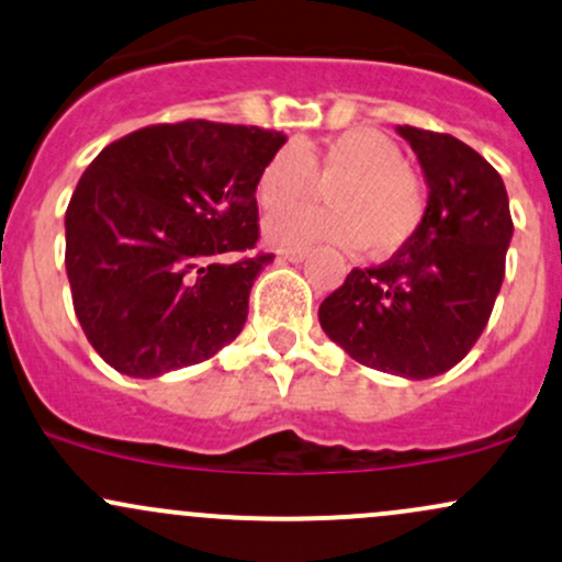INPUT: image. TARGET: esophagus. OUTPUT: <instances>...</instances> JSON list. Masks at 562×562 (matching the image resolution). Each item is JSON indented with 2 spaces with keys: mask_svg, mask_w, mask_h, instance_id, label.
<instances>
[{
  "mask_svg": "<svg viewBox=\"0 0 562 562\" xmlns=\"http://www.w3.org/2000/svg\"><path fill=\"white\" fill-rule=\"evenodd\" d=\"M306 248H288V250H280V258L282 261H291V263H301L306 258Z\"/></svg>",
  "mask_w": 562,
  "mask_h": 562,
  "instance_id": "1",
  "label": "esophagus"
}]
</instances>
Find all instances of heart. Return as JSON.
<instances>
[{"label":"heart","instance_id":"b5f03b06","mask_svg":"<svg viewBox=\"0 0 562 562\" xmlns=\"http://www.w3.org/2000/svg\"><path fill=\"white\" fill-rule=\"evenodd\" d=\"M317 186L328 188L330 209L280 214L305 201ZM256 202L267 221L271 245L330 243L379 256L411 243L427 213L422 181L405 165V151L375 127H349L317 149L282 146L256 178Z\"/></svg>","mask_w":562,"mask_h":562}]
</instances>
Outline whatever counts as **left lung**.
I'll list each match as a JSON object with an SVG mask.
<instances>
[{"label":"left lung","mask_w":562,"mask_h":562,"mask_svg":"<svg viewBox=\"0 0 562 562\" xmlns=\"http://www.w3.org/2000/svg\"><path fill=\"white\" fill-rule=\"evenodd\" d=\"M424 170L422 226L386 263L351 269L319 304V325L351 360L431 379L467 357L502 291L512 239L502 176L464 140L400 125Z\"/></svg>","instance_id":"left-lung-1"}]
</instances>
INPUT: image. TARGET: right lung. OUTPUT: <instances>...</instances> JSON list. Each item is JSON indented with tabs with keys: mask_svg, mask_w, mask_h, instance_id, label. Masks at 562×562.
Returning <instances> with one entry per match:
<instances>
[{
	"mask_svg": "<svg viewBox=\"0 0 562 562\" xmlns=\"http://www.w3.org/2000/svg\"><path fill=\"white\" fill-rule=\"evenodd\" d=\"M285 135L189 120L114 140L66 211V274L92 349L157 379L243 330L258 271L256 178Z\"/></svg>",
	"mask_w": 562,
	"mask_h": 562,
	"instance_id": "right-lung-1",
	"label": "right lung"
}]
</instances>
